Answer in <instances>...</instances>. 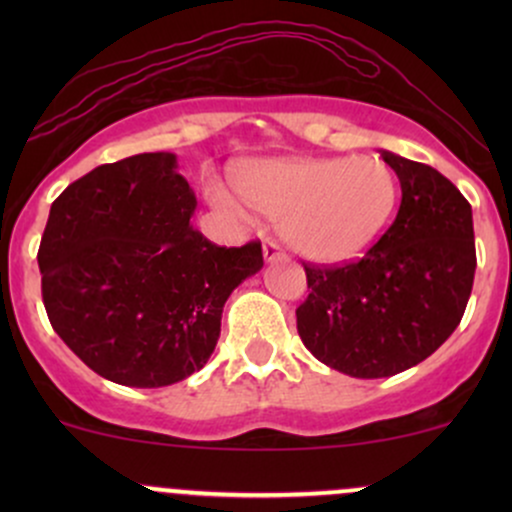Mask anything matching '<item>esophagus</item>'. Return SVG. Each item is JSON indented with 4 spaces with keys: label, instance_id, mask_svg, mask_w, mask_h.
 I'll list each match as a JSON object with an SVG mask.
<instances>
[{
    "label": "esophagus",
    "instance_id": "obj_1",
    "mask_svg": "<svg viewBox=\"0 0 512 512\" xmlns=\"http://www.w3.org/2000/svg\"><path fill=\"white\" fill-rule=\"evenodd\" d=\"M262 252H264V260L267 262H279V260H286V252L281 250V245L276 243V240H264L262 245Z\"/></svg>",
    "mask_w": 512,
    "mask_h": 512
}]
</instances>
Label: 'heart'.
Wrapping results in <instances>:
<instances>
[{"label":"heart","instance_id":"b5f03b06","mask_svg":"<svg viewBox=\"0 0 512 512\" xmlns=\"http://www.w3.org/2000/svg\"><path fill=\"white\" fill-rule=\"evenodd\" d=\"M236 182L252 209L279 223L298 255L317 262L349 260L373 245L399 197L395 170L370 154L252 163ZM209 197L226 214L243 216L221 187H211Z\"/></svg>","mask_w":512,"mask_h":512}]
</instances>
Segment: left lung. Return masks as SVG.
I'll return each instance as SVG.
<instances>
[{
	"mask_svg": "<svg viewBox=\"0 0 512 512\" xmlns=\"http://www.w3.org/2000/svg\"><path fill=\"white\" fill-rule=\"evenodd\" d=\"M402 202L361 260L303 264L308 298L296 325L317 361L351 378H390L438 349L460 325L477 269L472 207L426 163L380 151Z\"/></svg>",
	"mask_w": 512,
	"mask_h": 512,
	"instance_id": "obj_1",
	"label": "left lung"
}]
</instances>
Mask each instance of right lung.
<instances>
[{
	"mask_svg": "<svg viewBox=\"0 0 512 512\" xmlns=\"http://www.w3.org/2000/svg\"><path fill=\"white\" fill-rule=\"evenodd\" d=\"M173 154L93 168L52 202L40 240L52 330L93 373L166 387L204 368L231 291L262 269L260 240L219 248Z\"/></svg>",
	"mask_w": 512,
	"mask_h": 512,
	"instance_id": "obj_1",
	"label": "right lung"
}]
</instances>
